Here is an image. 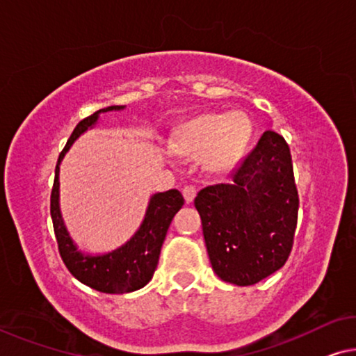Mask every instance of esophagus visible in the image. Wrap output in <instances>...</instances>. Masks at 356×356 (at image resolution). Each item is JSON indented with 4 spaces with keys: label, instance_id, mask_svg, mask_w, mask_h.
<instances>
[{
    "label": "esophagus",
    "instance_id": "34e87169",
    "mask_svg": "<svg viewBox=\"0 0 356 356\" xmlns=\"http://www.w3.org/2000/svg\"><path fill=\"white\" fill-rule=\"evenodd\" d=\"M182 193H184V198H185V201H187V202H191V201L195 200V196H196V188L193 187V185H187V187H184Z\"/></svg>",
    "mask_w": 356,
    "mask_h": 356
}]
</instances>
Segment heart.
<instances>
[{
	"label": "heart",
	"mask_w": 356,
	"mask_h": 356,
	"mask_svg": "<svg viewBox=\"0 0 356 356\" xmlns=\"http://www.w3.org/2000/svg\"><path fill=\"white\" fill-rule=\"evenodd\" d=\"M250 136L252 123L241 112L202 114L182 128L174 147L179 154L193 158L206 154L211 171H225L239 161Z\"/></svg>",
	"instance_id": "b5f03b06"
}]
</instances>
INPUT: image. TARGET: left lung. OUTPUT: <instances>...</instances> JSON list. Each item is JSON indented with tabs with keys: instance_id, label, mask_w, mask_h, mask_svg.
I'll return each mask as SVG.
<instances>
[{
	"instance_id": "obj_1",
	"label": "left lung",
	"mask_w": 356,
	"mask_h": 356,
	"mask_svg": "<svg viewBox=\"0 0 356 356\" xmlns=\"http://www.w3.org/2000/svg\"><path fill=\"white\" fill-rule=\"evenodd\" d=\"M228 184L195 198L209 259L220 279L247 286L284 266L298 222V190L289 144L264 131Z\"/></svg>"
}]
</instances>
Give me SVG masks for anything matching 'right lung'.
I'll use <instances>...</instances> for the list:
<instances>
[{
    "label": "right lung",
    "mask_w": 356,
    "mask_h": 356,
    "mask_svg": "<svg viewBox=\"0 0 356 356\" xmlns=\"http://www.w3.org/2000/svg\"><path fill=\"white\" fill-rule=\"evenodd\" d=\"M122 109H125V106L104 107L79 122L58 156L52 196H50V216L54 222L55 238L66 268L79 282L90 289L111 295L136 291L149 284L154 277L169 225L179 209L184 206V196L176 188L152 195L143 223L136 233L118 249L101 255L81 252L71 239L60 211V165L76 139L97 125L99 114Z\"/></svg>",
    "instance_id": "obj_1"
}]
</instances>
